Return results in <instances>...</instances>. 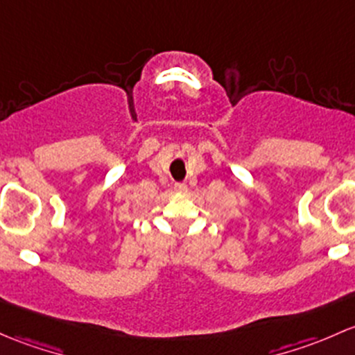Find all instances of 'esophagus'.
Instances as JSON below:
<instances>
[{
  "instance_id": "1",
  "label": "esophagus",
  "mask_w": 355,
  "mask_h": 355,
  "mask_svg": "<svg viewBox=\"0 0 355 355\" xmlns=\"http://www.w3.org/2000/svg\"><path fill=\"white\" fill-rule=\"evenodd\" d=\"M174 189H176V191H186L188 186H186L184 182H176V184H174Z\"/></svg>"
}]
</instances>
